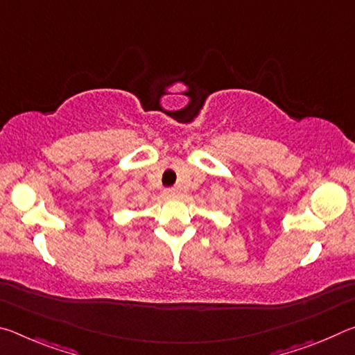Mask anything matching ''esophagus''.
Returning a JSON list of instances; mask_svg holds the SVG:
<instances>
[{
  "instance_id": "obj_1",
  "label": "esophagus",
  "mask_w": 355,
  "mask_h": 355,
  "mask_svg": "<svg viewBox=\"0 0 355 355\" xmlns=\"http://www.w3.org/2000/svg\"><path fill=\"white\" fill-rule=\"evenodd\" d=\"M164 194H166V197H175L177 196V191L173 189V188H169V189L164 191Z\"/></svg>"
}]
</instances>
